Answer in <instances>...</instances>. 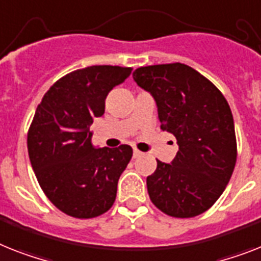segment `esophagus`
I'll return each mask as SVG.
<instances>
[{"label":"esophagus","instance_id":"obj_1","mask_svg":"<svg viewBox=\"0 0 261 261\" xmlns=\"http://www.w3.org/2000/svg\"><path fill=\"white\" fill-rule=\"evenodd\" d=\"M143 156V152H140L139 149H133V159H137V157Z\"/></svg>","mask_w":261,"mask_h":261}]
</instances>
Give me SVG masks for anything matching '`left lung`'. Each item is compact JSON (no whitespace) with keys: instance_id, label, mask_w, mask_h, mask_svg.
<instances>
[{"instance_id":"obj_1","label":"left lung","mask_w":261,"mask_h":261,"mask_svg":"<svg viewBox=\"0 0 261 261\" xmlns=\"http://www.w3.org/2000/svg\"><path fill=\"white\" fill-rule=\"evenodd\" d=\"M133 80L156 101L161 129L176 137L171 164L157 160L146 177L152 203L173 217L210 210L224 192L236 164L231 108L210 80L174 62L136 69Z\"/></svg>"}]
</instances>
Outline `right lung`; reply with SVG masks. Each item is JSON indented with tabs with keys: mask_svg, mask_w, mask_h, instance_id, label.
I'll list each match as a JSON object with an SVG mask.
<instances>
[{
	"mask_svg": "<svg viewBox=\"0 0 261 261\" xmlns=\"http://www.w3.org/2000/svg\"><path fill=\"white\" fill-rule=\"evenodd\" d=\"M132 68L93 65L62 77L45 93L28 135L38 184L69 216L90 219L116 200L117 182L132 159L129 145L96 148L90 125L105 112V98Z\"/></svg>",
	"mask_w": 261,
	"mask_h": 261,
	"instance_id": "add662e5",
	"label": "right lung"
}]
</instances>
